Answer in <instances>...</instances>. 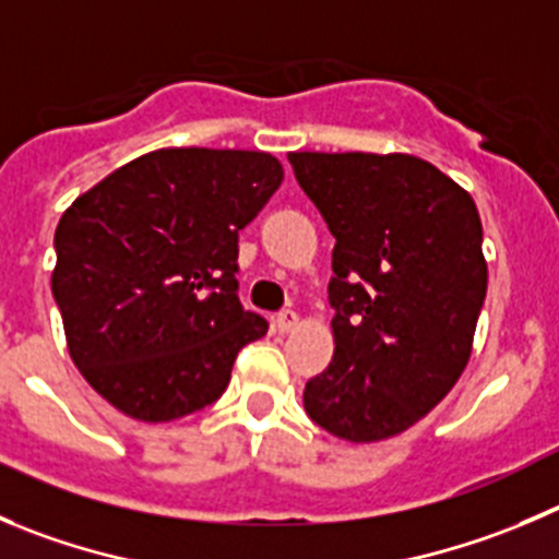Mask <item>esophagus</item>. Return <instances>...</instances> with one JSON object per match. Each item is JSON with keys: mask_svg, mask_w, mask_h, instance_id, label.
I'll return each mask as SVG.
<instances>
[{"mask_svg": "<svg viewBox=\"0 0 559 559\" xmlns=\"http://www.w3.org/2000/svg\"><path fill=\"white\" fill-rule=\"evenodd\" d=\"M296 323H299V316H296L294 310L276 312V318H274V326H276V332H280V334H288L290 329L296 326Z\"/></svg>", "mask_w": 559, "mask_h": 559, "instance_id": "obj_1", "label": "esophagus"}]
</instances>
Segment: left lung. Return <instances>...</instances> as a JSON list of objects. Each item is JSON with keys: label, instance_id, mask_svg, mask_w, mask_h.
Masks as SVG:
<instances>
[{"label": "left lung", "instance_id": "left-lung-1", "mask_svg": "<svg viewBox=\"0 0 559 559\" xmlns=\"http://www.w3.org/2000/svg\"><path fill=\"white\" fill-rule=\"evenodd\" d=\"M334 236V356L307 381L316 425L356 444L403 433L464 373L486 301L469 191L408 153H288Z\"/></svg>", "mask_w": 559, "mask_h": 559}]
</instances>
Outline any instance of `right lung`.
<instances>
[{
	"mask_svg": "<svg viewBox=\"0 0 559 559\" xmlns=\"http://www.w3.org/2000/svg\"><path fill=\"white\" fill-rule=\"evenodd\" d=\"M280 183L271 153L162 147L62 214L51 294L73 365L117 412L169 423L211 406L269 332L238 301V230Z\"/></svg>",
	"mask_w": 559,
	"mask_h": 559,
	"instance_id": "right-lung-1",
	"label": "right lung"
}]
</instances>
